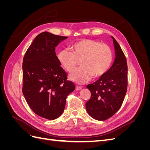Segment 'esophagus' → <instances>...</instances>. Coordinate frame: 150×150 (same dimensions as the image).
<instances>
[{"instance_id":"34e87169","label":"esophagus","mask_w":150,"mask_h":150,"mask_svg":"<svg viewBox=\"0 0 150 150\" xmlns=\"http://www.w3.org/2000/svg\"><path fill=\"white\" fill-rule=\"evenodd\" d=\"M76 90H78V91H79V90H81V89H82V87H81V86H76Z\"/></svg>"}]
</instances>
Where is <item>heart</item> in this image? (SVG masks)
<instances>
[{"label":"heart","instance_id":"b5f03b06","mask_svg":"<svg viewBox=\"0 0 150 150\" xmlns=\"http://www.w3.org/2000/svg\"><path fill=\"white\" fill-rule=\"evenodd\" d=\"M71 51L62 50L58 53L60 64L68 72H71L81 61V67L72 72L70 78L78 84L89 81L92 76L100 78L110 67L112 61L111 48L98 40L83 39L71 46Z\"/></svg>","mask_w":150,"mask_h":150}]
</instances>
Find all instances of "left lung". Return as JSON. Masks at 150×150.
Listing matches in <instances>:
<instances>
[{
    "label": "left lung",
    "instance_id": "obj_1",
    "mask_svg": "<svg viewBox=\"0 0 150 150\" xmlns=\"http://www.w3.org/2000/svg\"><path fill=\"white\" fill-rule=\"evenodd\" d=\"M115 49V59L105 74L93 84L87 85L91 93L86 103V109L93 118L104 121L120 110L128 86V66L122 49L112 37Z\"/></svg>",
    "mask_w": 150,
    "mask_h": 150
}]
</instances>
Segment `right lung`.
Returning <instances> with one entry per match:
<instances>
[{
	"mask_svg": "<svg viewBox=\"0 0 150 150\" xmlns=\"http://www.w3.org/2000/svg\"><path fill=\"white\" fill-rule=\"evenodd\" d=\"M67 37L43 32L36 36L23 58L22 93L36 115L50 120L65 108L67 95L75 89L60 66L55 47Z\"/></svg>",
	"mask_w": 150,
	"mask_h": 150,
	"instance_id": "right-lung-1",
	"label": "right lung"
}]
</instances>
